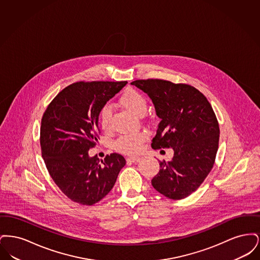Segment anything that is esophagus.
I'll list each match as a JSON object with an SVG mask.
<instances>
[{"label":"esophagus","mask_w":260,"mask_h":260,"mask_svg":"<svg viewBox=\"0 0 260 260\" xmlns=\"http://www.w3.org/2000/svg\"><path fill=\"white\" fill-rule=\"evenodd\" d=\"M140 159H141V158L136 157V156H131V157H128L126 160L128 161H132V162H136V161H140Z\"/></svg>","instance_id":"34e87169"}]
</instances>
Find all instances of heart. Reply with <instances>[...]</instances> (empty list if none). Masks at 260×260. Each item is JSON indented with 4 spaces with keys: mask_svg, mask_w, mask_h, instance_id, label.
<instances>
[{
    "mask_svg": "<svg viewBox=\"0 0 260 260\" xmlns=\"http://www.w3.org/2000/svg\"><path fill=\"white\" fill-rule=\"evenodd\" d=\"M121 105L127 111L139 116L145 113L147 109V102L145 98L136 89H127L120 99ZM111 109L109 106H104L99 112V124L103 131L107 132L111 126ZM146 138L143 133L133 136H121L116 141V148L125 153H136L141 148L142 141Z\"/></svg>",
    "mask_w": 260,
    "mask_h": 260,
    "instance_id": "1",
    "label": "heart"
}]
</instances>
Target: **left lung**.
<instances>
[{
  "instance_id": "left-lung-1",
  "label": "left lung",
  "mask_w": 260,
  "mask_h": 260,
  "mask_svg": "<svg viewBox=\"0 0 260 260\" xmlns=\"http://www.w3.org/2000/svg\"><path fill=\"white\" fill-rule=\"evenodd\" d=\"M132 85L148 95L161 119L152 147L173 150L172 160L160 161L152 186L167 198H186L210 173L218 149L219 126L210 102L184 84L149 79Z\"/></svg>"
}]
</instances>
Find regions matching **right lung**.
I'll return each mask as SVG.
<instances>
[{"instance_id":"obj_1","label":"right lung","mask_w":260,"mask_h":260,"mask_svg":"<svg viewBox=\"0 0 260 260\" xmlns=\"http://www.w3.org/2000/svg\"><path fill=\"white\" fill-rule=\"evenodd\" d=\"M127 82H79L50 102L41 123V150L55 184L73 202L91 206L104 198L125 165L117 153L99 160V112Z\"/></svg>"}]
</instances>
